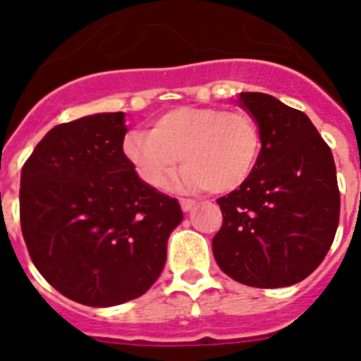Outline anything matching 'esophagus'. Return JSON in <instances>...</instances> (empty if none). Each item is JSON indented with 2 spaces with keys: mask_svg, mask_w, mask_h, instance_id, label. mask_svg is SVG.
<instances>
[{
  "mask_svg": "<svg viewBox=\"0 0 361 361\" xmlns=\"http://www.w3.org/2000/svg\"><path fill=\"white\" fill-rule=\"evenodd\" d=\"M193 206H195V200L180 199V208H183V212H184V213L191 212V209H193Z\"/></svg>",
  "mask_w": 361,
  "mask_h": 361,
  "instance_id": "34e87169",
  "label": "esophagus"
}]
</instances>
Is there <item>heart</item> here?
I'll use <instances>...</instances> for the list:
<instances>
[{"instance_id":"1","label":"heart","mask_w":361,"mask_h":361,"mask_svg":"<svg viewBox=\"0 0 361 361\" xmlns=\"http://www.w3.org/2000/svg\"><path fill=\"white\" fill-rule=\"evenodd\" d=\"M123 153L152 188H164L184 159L188 166L175 186L229 193L250 178L260 153V132L245 111L180 106L162 114L152 132H130Z\"/></svg>"}]
</instances>
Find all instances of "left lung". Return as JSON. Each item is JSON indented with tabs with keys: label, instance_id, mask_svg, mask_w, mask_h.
Wrapping results in <instances>:
<instances>
[{
	"label": "left lung",
	"instance_id": "1",
	"mask_svg": "<svg viewBox=\"0 0 361 361\" xmlns=\"http://www.w3.org/2000/svg\"><path fill=\"white\" fill-rule=\"evenodd\" d=\"M238 104L257 123L262 148L250 178L216 200L224 222L213 255L237 282L288 288L320 266L334 240L336 166L304 111L260 92H242Z\"/></svg>",
	"mask_w": 361,
	"mask_h": 361
}]
</instances>
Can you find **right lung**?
Segmentation results:
<instances>
[{"mask_svg": "<svg viewBox=\"0 0 361 361\" xmlns=\"http://www.w3.org/2000/svg\"><path fill=\"white\" fill-rule=\"evenodd\" d=\"M123 111L54 126L21 171L19 216L32 262L66 298L111 307L159 279L177 199L142 180L123 153Z\"/></svg>", "mask_w": 361, "mask_h": 361, "instance_id": "add662e5", "label": "right lung"}]
</instances>
